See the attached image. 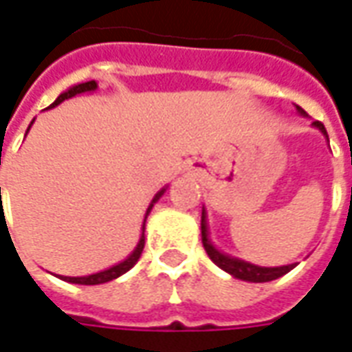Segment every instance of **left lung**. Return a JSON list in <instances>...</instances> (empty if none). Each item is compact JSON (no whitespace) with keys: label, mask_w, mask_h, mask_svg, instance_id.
Wrapping results in <instances>:
<instances>
[{"label":"left lung","mask_w":352,"mask_h":352,"mask_svg":"<svg viewBox=\"0 0 352 352\" xmlns=\"http://www.w3.org/2000/svg\"><path fill=\"white\" fill-rule=\"evenodd\" d=\"M296 109H298V113L302 116H307V113H305L302 107L296 105ZM313 126L322 131V135L328 139V133H326V128L322 126V122H313ZM201 243H204V249H206L207 256L213 260L214 264L219 265L221 270L230 273V275L236 277V279L249 280V283H267V280L279 279L285 273H288L290 270H294L296 267V264L277 265V267H264V265L251 264V262H245V260H239L236 258V256H230L226 252H221L214 247L213 241L209 239L206 209H201Z\"/></svg>","instance_id":"left-lung-1"}]
</instances>
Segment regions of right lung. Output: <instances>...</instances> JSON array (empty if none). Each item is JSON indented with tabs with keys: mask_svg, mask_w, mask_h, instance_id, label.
Instances as JSON below:
<instances>
[{
	"mask_svg": "<svg viewBox=\"0 0 352 352\" xmlns=\"http://www.w3.org/2000/svg\"><path fill=\"white\" fill-rule=\"evenodd\" d=\"M98 88V82L96 80H88V82H80V85H75V87H72L69 90H65V92H62L60 96L56 98V101L50 105L49 109L56 107V105H60L62 101L69 100V98H73V96H79V94H85V92H94ZM32 124H34V120H32ZM32 124L28 126V131H30V128H32ZM26 131V133H28ZM166 188L168 186H164L156 196L153 198V201H151V206L146 207V213H145V221H143V234H141V237H139L138 241V247L131 251V254L128 256V258H124L122 262H118V264L111 265V267H107V270H103V272H98V273H92V275H85V277H65V275H58L62 280H67V283H75V285H101V283H109V280L116 279V277H120V275H124L126 272H130L131 267L135 265V262L139 260V256H141V252H143V247H145V222H146V217H148V213H151V209L154 207V204L158 201V199L164 196V192H166Z\"/></svg>",
	"mask_w": 352,
	"mask_h": 352,
	"instance_id": "add662e5",
	"label": "right lung"
}]
</instances>
